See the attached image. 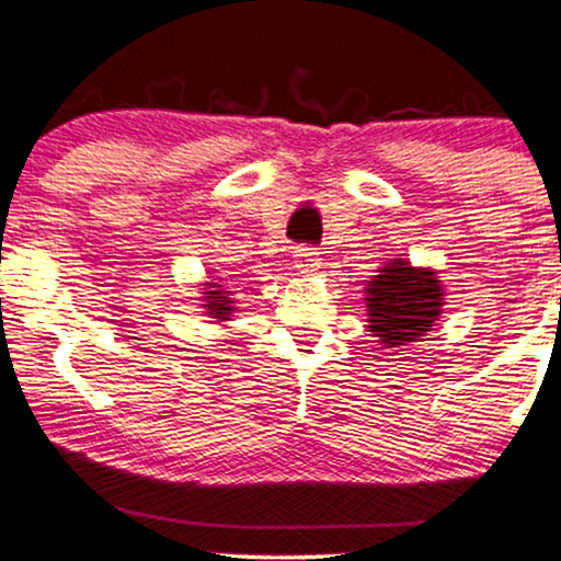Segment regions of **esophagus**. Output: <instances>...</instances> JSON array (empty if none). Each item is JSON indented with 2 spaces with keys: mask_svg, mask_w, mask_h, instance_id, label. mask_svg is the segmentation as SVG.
I'll use <instances>...</instances> for the list:
<instances>
[{
  "mask_svg": "<svg viewBox=\"0 0 561 561\" xmlns=\"http://www.w3.org/2000/svg\"><path fill=\"white\" fill-rule=\"evenodd\" d=\"M295 268L300 274H317L321 268V259L313 248H295Z\"/></svg>",
  "mask_w": 561,
  "mask_h": 561,
  "instance_id": "esophagus-1",
  "label": "esophagus"
}]
</instances>
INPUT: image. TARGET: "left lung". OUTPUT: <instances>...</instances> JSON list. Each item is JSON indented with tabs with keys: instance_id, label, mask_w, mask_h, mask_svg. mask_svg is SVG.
<instances>
[{
	"instance_id": "left-lung-1",
	"label": "left lung",
	"mask_w": 561,
	"mask_h": 561,
	"mask_svg": "<svg viewBox=\"0 0 561 561\" xmlns=\"http://www.w3.org/2000/svg\"><path fill=\"white\" fill-rule=\"evenodd\" d=\"M364 295L366 332L388 351L424 340L446 306V289L435 268L411 266L405 259L379 266Z\"/></svg>"
}]
</instances>
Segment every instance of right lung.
<instances>
[{
    "label": "right lung",
    "instance_id": "obj_1",
    "mask_svg": "<svg viewBox=\"0 0 561 561\" xmlns=\"http://www.w3.org/2000/svg\"><path fill=\"white\" fill-rule=\"evenodd\" d=\"M199 302H203V313L208 319H214L216 324H224V321H231V313L237 311L234 308V293H231V287L221 285V282L216 279H208L199 285Z\"/></svg>",
    "mask_w": 561,
    "mask_h": 561
}]
</instances>
